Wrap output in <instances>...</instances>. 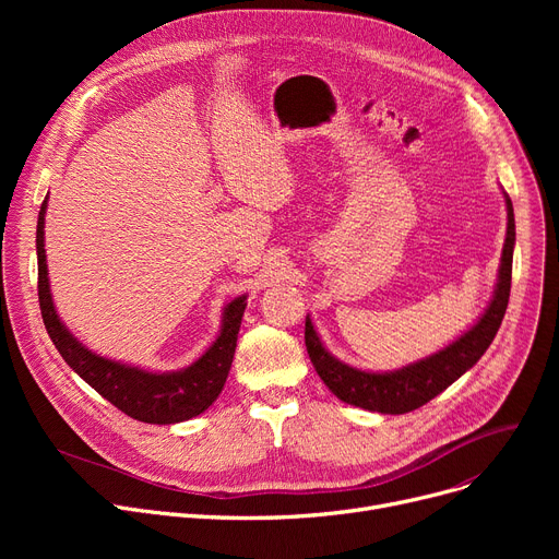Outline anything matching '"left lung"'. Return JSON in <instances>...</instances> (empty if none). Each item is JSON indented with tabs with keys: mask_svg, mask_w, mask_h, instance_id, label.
Here are the masks:
<instances>
[{
	"mask_svg": "<svg viewBox=\"0 0 559 559\" xmlns=\"http://www.w3.org/2000/svg\"><path fill=\"white\" fill-rule=\"evenodd\" d=\"M506 197V209H508V233H506V245L501 253V264H498V278L493 295L483 310V314L468 326L462 335H457L453 342H449L444 348L435 350V354L409 362L401 369L392 371H367L350 367L335 358L331 350L321 342L310 314L306 317V346L308 356L324 380L326 388L344 403L356 405L362 409H371V413L380 415H405L413 413V409L426 405L437 394H442L449 385L472 369L489 344L493 342L498 329H501V321L508 310L510 299V285H512V255H514V242H516V230H514V209L508 192Z\"/></svg>",
	"mask_w": 559,
	"mask_h": 559,
	"instance_id": "left-lung-1",
	"label": "left lung"
}]
</instances>
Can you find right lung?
<instances>
[{"label": "right lung", "mask_w": 559, "mask_h": 559, "mask_svg": "<svg viewBox=\"0 0 559 559\" xmlns=\"http://www.w3.org/2000/svg\"><path fill=\"white\" fill-rule=\"evenodd\" d=\"M45 197L38 228H36V253H38V299L45 329L58 348V354L79 373L87 385L97 390L106 401H110L124 415L144 421V424H181L203 409H209L219 392L230 371V362L238 346V333L242 324V314L247 308V295L230 299L222 310V324L217 337L203 354L183 369L174 371H152L135 365H127L112 358H104L95 350L79 342L70 329L58 317L49 272H47V253H45V213H47Z\"/></svg>", "instance_id": "1"}]
</instances>
